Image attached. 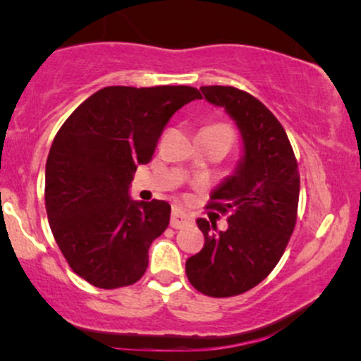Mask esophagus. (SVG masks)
Returning a JSON list of instances; mask_svg holds the SVG:
<instances>
[{
    "mask_svg": "<svg viewBox=\"0 0 361 361\" xmlns=\"http://www.w3.org/2000/svg\"><path fill=\"white\" fill-rule=\"evenodd\" d=\"M192 222V219L188 217L185 212H181L180 209H175L171 214V227L173 229H181V227H185L186 224Z\"/></svg>",
    "mask_w": 361,
    "mask_h": 361,
    "instance_id": "1",
    "label": "esophagus"
}]
</instances>
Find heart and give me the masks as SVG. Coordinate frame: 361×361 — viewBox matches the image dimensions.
<instances>
[{
  "instance_id": "b5f03b06",
  "label": "heart",
  "mask_w": 361,
  "mask_h": 361,
  "mask_svg": "<svg viewBox=\"0 0 361 361\" xmlns=\"http://www.w3.org/2000/svg\"><path fill=\"white\" fill-rule=\"evenodd\" d=\"M209 128H214V130H219V132H222V134L229 135V137L233 139V130H231V127L224 126V123H217V126H212V127H209Z\"/></svg>"
}]
</instances>
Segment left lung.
I'll return each mask as SVG.
<instances>
[{"label": "left lung", "mask_w": 361, "mask_h": 361, "mask_svg": "<svg viewBox=\"0 0 361 361\" xmlns=\"http://www.w3.org/2000/svg\"><path fill=\"white\" fill-rule=\"evenodd\" d=\"M241 132L244 156L233 176L210 195L209 209L227 217L226 231L198 219L200 252L186 259V276L209 297H234L263 281L276 267L297 222L300 175L287 132L258 98L233 86H202Z\"/></svg>", "instance_id": "obj_1"}]
</instances>
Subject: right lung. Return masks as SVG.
I'll return each mask as SVG.
<instances>
[{
  "instance_id": "obj_1",
  "label": "right lung",
  "mask_w": 361,
  "mask_h": 361,
  "mask_svg": "<svg viewBox=\"0 0 361 361\" xmlns=\"http://www.w3.org/2000/svg\"><path fill=\"white\" fill-rule=\"evenodd\" d=\"M200 98L192 86H106L62 123L45 164V210L66 261L88 283L120 288L146 273L171 207L130 200V181L173 114Z\"/></svg>"
}]
</instances>
